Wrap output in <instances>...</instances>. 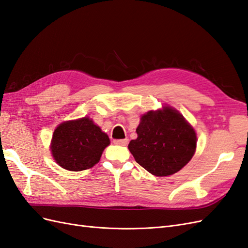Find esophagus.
<instances>
[{
    "label": "esophagus",
    "mask_w": 248,
    "mask_h": 248,
    "mask_svg": "<svg viewBox=\"0 0 248 248\" xmlns=\"http://www.w3.org/2000/svg\"><path fill=\"white\" fill-rule=\"evenodd\" d=\"M127 142H128V140L124 139V140H114V144L119 145V146H126Z\"/></svg>",
    "instance_id": "esophagus-1"
}]
</instances>
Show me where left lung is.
Masks as SVG:
<instances>
[{
    "label": "left lung",
    "mask_w": 248,
    "mask_h": 248,
    "mask_svg": "<svg viewBox=\"0 0 248 248\" xmlns=\"http://www.w3.org/2000/svg\"><path fill=\"white\" fill-rule=\"evenodd\" d=\"M137 133L138 139L129 142V151L140 167L157 177L179 171L196 152V131L170 107L142 115Z\"/></svg>",
    "instance_id": "obj_1"
}]
</instances>
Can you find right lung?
<instances>
[{
    "label": "right lung",
    "instance_id": "right-lung-1",
    "mask_svg": "<svg viewBox=\"0 0 248 248\" xmlns=\"http://www.w3.org/2000/svg\"><path fill=\"white\" fill-rule=\"evenodd\" d=\"M109 144L108 134L92 119L84 117L65 121L57 127L52 134L50 151L60 167L79 171L94 167Z\"/></svg>",
    "mask_w": 248,
    "mask_h": 248
}]
</instances>
